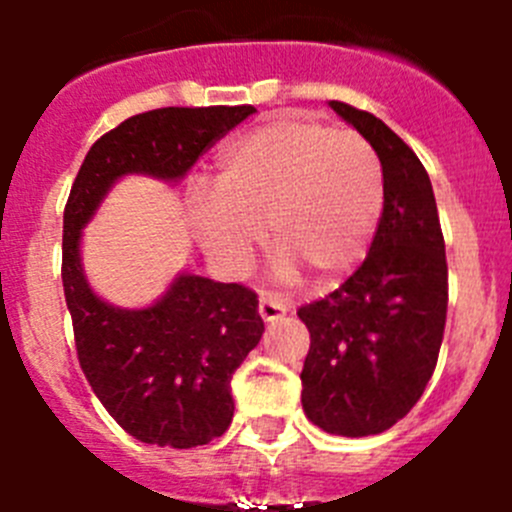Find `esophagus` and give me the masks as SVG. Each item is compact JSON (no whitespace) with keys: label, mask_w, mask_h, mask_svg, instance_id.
Returning <instances> with one entry per match:
<instances>
[{"label":"esophagus","mask_w":512,"mask_h":512,"mask_svg":"<svg viewBox=\"0 0 512 512\" xmlns=\"http://www.w3.org/2000/svg\"><path fill=\"white\" fill-rule=\"evenodd\" d=\"M284 312H287V307L282 305L279 300H274V297L269 295H261L259 300V315L264 323H274V320L284 318Z\"/></svg>","instance_id":"34e87169"}]
</instances>
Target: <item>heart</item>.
I'll use <instances>...</instances> for the list:
<instances>
[{"instance_id":"obj_1","label":"heart","mask_w":512,"mask_h":512,"mask_svg":"<svg viewBox=\"0 0 512 512\" xmlns=\"http://www.w3.org/2000/svg\"><path fill=\"white\" fill-rule=\"evenodd\" d=\"M215 194L194 202V228L230 269L251 261L269 228L284 279L336 287L364 261L384 207L377 151L354 130L284 115L235 138L217 158Z\"/></svg>"}]
</instances>
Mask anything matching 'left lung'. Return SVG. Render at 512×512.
I'll list each match as a JSON object with an SVG mask.
<instances>
[{
  "mask_svg": "<svg viewBox=\"0 0 512 512\" xmlns=\"http://www.w3.org/2000/svg\"><path fill=\"white\" fill-rule=\"evenodd\" d=\"M377 151L384 207L359 269L323 300L297 310L310 330L302 408L336 436H374L413 410L441 351L449 266L428 171L372 112L333 99Z\"/></svg>",
  "mask_w": 512,
  "mask_h": 512,
  "instance_id": "8db88e82",
  "label": "left lung"
}]
</instances>
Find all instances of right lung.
I'll use <instances>...</instances> for the list:
<instances>
[{"label":"right lung","instance_id":"right-lung-1","mask_svg":"<svg viewBox=\"0 0 512 512\" xmlns=\"http://www.w3.org/2000/svg\"><path fill=\"white\" fill-rule=\"evenodd\" d=\"M256 107H161L89 148L63 210V295L79 366L107 413L143 443L192 449L233 420L230 379L261 341L259 297L243 284L184 274L146 310H117L89 289L79 230L122 174L179 179Z\"/></svg>","mask_w":512,"mask_h":512}]
</instances>
